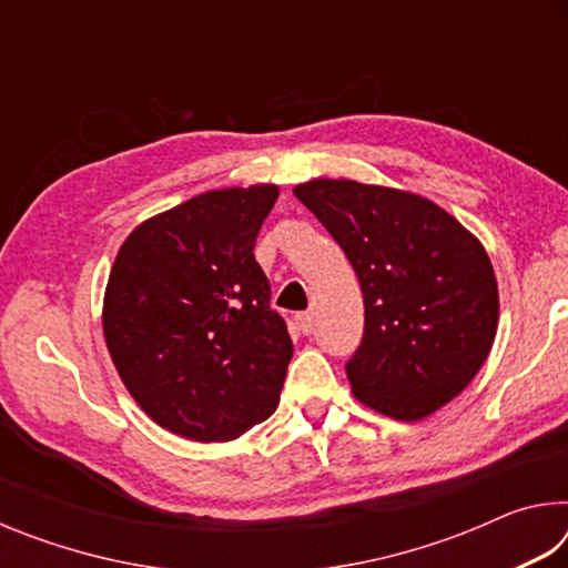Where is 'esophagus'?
<instances>
[{
  "label": "esophagus",
  "mask_w": 568,
  "mask_h": 568,
  "mask_svg": "<svg viewBox=\"0 0 568 568\" xmlns=\"http://www.w3.org/2000/svg\"><path fill=\"white\" fill-rule=\"evenodd\" d=\"M295 323H297V328H301L305 335H307V333H313V325H315V321H313V313H311V311L297 313V315H295Z\"/></svg>",
  "instance_id": "1"
}]
</instances>
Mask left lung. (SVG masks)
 Wrapping results in <instances>:
<instances>
[{"label":"left lung","instance_id":"1","mask_svg":"<svg viewBox=\"0 0 568 568\" xmlns=\"http://www.w3.org/2000/svg\"><path fill=\"white\" fill-rule=\"evenodd\" d=\"M293 192L358 275L365 328L345 363L355 398L398 420L446 406L496 338L498 287L484 245L413 192L355 180H313Z\"/></svg>","mask_w":568,"mask_h":568}]
</instances>
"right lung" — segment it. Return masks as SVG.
<instances>
[{
	"instance_id": "add662e5",
	"label": "right lung",
	"mask_w": 568,
	"mask_h": 568,
	"mask_svg": "<svg viewBox=\"0 0 568 568\" xmlns=\"http://www.w3.org/2000/svg\"><path fill=\"white\" fill-rule=\"evenodd\" d=\"M275 185L213 190L138 225L114 257L102 328L138 406L182 438L233 440L277 408L293 341L255 237Z\"/></svg>"
}]
</instances>
